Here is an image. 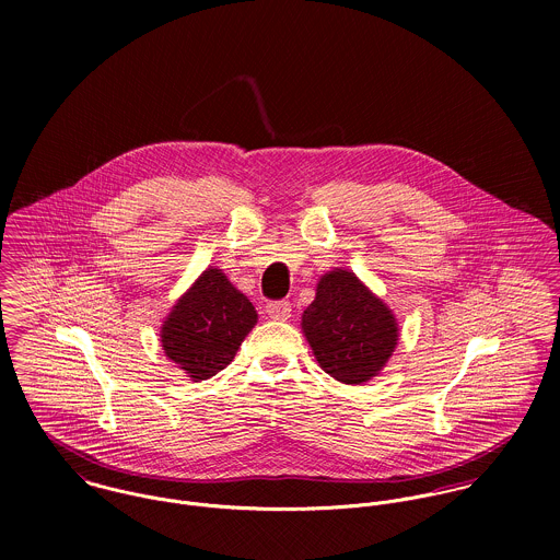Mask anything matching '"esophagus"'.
I'll use <instances>...</instances> for the list:
<instances>
[{
  "instance_id": "esophagus-1",
  "label": "esophagus",
  "mask_w": 560,
  "mask_h": 560,
  "mask_svg": "<svg viewBox=\"0 0 560 560\" xmlns=\"http://www.w3.org/2000/svg\"><path fill=\"white\" fill-rule=\"evenodd\" d=\"M265 313L273 320H287L291 317V304L289 302H269L265 306Z\"/></svg>"
}]
</instances>
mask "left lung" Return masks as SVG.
<instances>
[{
  "mask_svg": "<svg viewBox=\"0 0 560 560\" xmlns=\"http://www.w3.org/2000/svg\"><path fill=\"white\" fill-rule=\"evenodd\" d=\"M302 331L320 369L351 386L377 377L399 342L390 306L340 267L320 276L317 295L302 315Z\"/></svg>",
  "mask_w": 560,
  "mask_h": 560,
  "instance_id": "obj_1",
  "label": "left lung"
}]
</instances>
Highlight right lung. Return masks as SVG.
<instances>
[{
	"label": "right lung",
	"mask_w": 560,
	"mask_h": 560,
	"mask_svg": "<svg viewBox=\"0 0 560 560\" xmlns=\"http://www.w3.org/2000/svg\"><path fill=\"white\" fill-rule=\"evenodd\" d=\"M258 315L218 267H207L161 323V349L191 382L226 369Z\"/></svg>",
	"instance_id": "1"
}]
</instances>
